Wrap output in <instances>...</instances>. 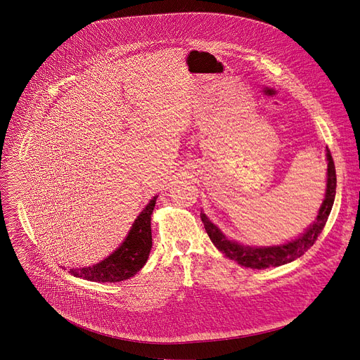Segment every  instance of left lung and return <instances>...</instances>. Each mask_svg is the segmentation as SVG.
Instances as JSON below:
<instances>
[{
	"mask_svg": "<svg viewBox=\"0 0 360 360\" xmlns=\"http://www.w3.org/2000/svg\"><path fill=\"white\" fill-rule=\"evenodd\" d=\"M326 155H327L328 163H327V188H326L324 201L319 209V214L316 220L300 238L277 247H264V248L244 247L241 244L227 240L224 234L206 217L205 213L201 212V219H202L206 233L210 241L214 244V247L220 252H223L226 257L236 260L238 264L250 269H259V270L281 266L295 260L297 257H302L316 243L317 237L323 231L335 198V188H337L335 166L328 148H326Z\"/></svg>",
	"mask_w": 360,
	"mask_h": 360,
	"instance_id": "obj_1",
	"label": "left lung"
}]
</instances>
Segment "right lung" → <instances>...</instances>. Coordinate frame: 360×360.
Returning a JSON list of instances; mask_svg holds the SVG:
<instances>
[{"instance_id":"right-lung-1","label":"right lung","mask_w":360,"mask_h":360,"mask_svg":"<svg viewBox=\"0 0 360 360\" xmlns=\"http://www.w3.org/2000/svg\"><path fill=\"white\" fill-rule=\"evenodd\" d=\"M156 198L158 195L137 216L126 240L112 255L94 266L70 269L69 273L96 283H116L133 277L146 264L153 248L151 214Z\"/></svg>"}]
</instances>
